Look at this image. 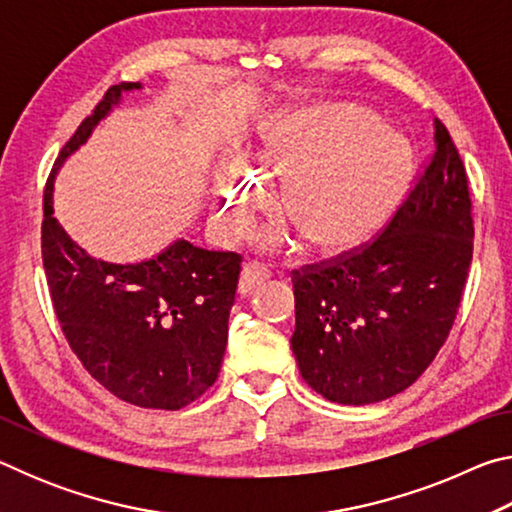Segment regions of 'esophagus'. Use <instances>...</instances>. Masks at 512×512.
<instances>
[{
	"mask_svg": "<svg viewBox=\"0 0 512 512\" xmlns=\"http://www.w3.org/2000/svg\"><path fill=\"white\" fill-rule=\"evenodd\" d=\"M271 277V271L264 264L259 262H250L244 266V271H241L239 277V293L241 296H248V293H253L257 287H262V284Z\"/></svg>",
	"mask_w": 512,
	"mask_h": 512,
	"instance_id": "1",
	"label": "esophagus"
}]
</instances>
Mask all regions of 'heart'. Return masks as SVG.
Returning <instances> with one entry per match:
<instances>
[{
  "label": "heart",
  "instance_id": "heart-1",
  "mask_svg": "<svg viewBox=\"0 0 512 512\" xmlns=\"http://www.w3.org/2000/svg\"><path fill=\"white\" fill-rule=\"evenodd\" d=\"M262 176L282 183L277 207L311 248L336 253L384 225L409 185V151L368 110L352 103H311L282 112L255 155ZM219 221L241 235L266 203L253 178L225 173Z\"/></svg>",
  "mask_w": 512,
  "mask_h": 512
}]
</instances>
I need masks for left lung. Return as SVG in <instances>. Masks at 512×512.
<instances>
[{"label": "left lung", "mask_w": 512, "mask_h": 512, "mask_svg": "<svg viewBox=\"0 0 512 512\" xmlns=\"http://www.w3.org/2000/svg\"><path fill=\"white\" fill-rule=\"evenodd\" d=\"M418 183L368 244L293 271L291 348L302 379L329 402L388 400L447 341L472 262L470 183L445 124Z\"/></svg>", "instance_id": "8db88e82"}]
</instances>
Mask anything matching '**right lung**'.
<instances>
[{
	"mask_svg": "<svg viewBox=\"0 0 512 512\" xmlns=\"http://www.w3.org/2000/svg\"><path fill=\"white\" fill-rule=\"evenodd\" d=\"M119 83L60 149L45 187L42 264L69 348L103 388L142 409L178 411L219 377L241 255L205 250L185 239L137 264L94 259L54 219L56 171L117 106Z\"/></svg>",
	"mask_w": 512,
	"mask_h": 512,
	"instance_id": "obj_1",
	"label": "right lung"
}]
</instances>
